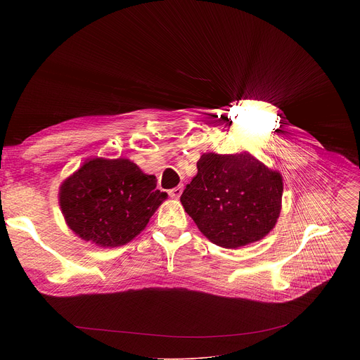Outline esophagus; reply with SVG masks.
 Returning <instances> with one entry per match:
<instances>
[{
	"label": "esophagus",
	"mask_w": 360,
	"mask_h": 360,
	"mask_svg": "<svg viewBox=\"0 0 360 360\" xmlns=\"http://www.w3.org/2000/svg\"><path fill=\"white\" fill-rule=\"evenodd\" d=\"M182 189H184V186H182V185H178V186L169 189V191H168V195H169L171 198H179L181 193H182Z\"/></svg>",
	"instance_id": "obj_1"
}]
</instances>
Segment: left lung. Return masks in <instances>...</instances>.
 Here are the masks:
<instances>
[{"label": "left lung", "mask_w": 360, "mask_h": 360, "mask_svg": "<svg viewBox=\"0 0 360 360\" xmlns=\"http://www.w3.org/2000/svg\"><path fill=\"white\" fill-rule=\"evenodd\" d=\"M181 202L199 231L222 248H239L268 235L281 212L283 184L250 153H203Z\"/></svg>", "instance_id": "1"}]
</instances>
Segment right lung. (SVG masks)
<instances>
[{"instance_id": "obj_1", "label": "right lung", "mask_w": 360, "mask_h": 360, "mask_svg": "<svg viewBox=\"0 0 360 360\" xmlns=\"http://www.w3.org/2000/svg\"><path fill=\"white\" fill-rule=\"evenodd\" d=\"M167 198L129 160L85 162L60 189L68 226L84 240L115 248L134 239Z\"/></svg>"}]
</instances>
